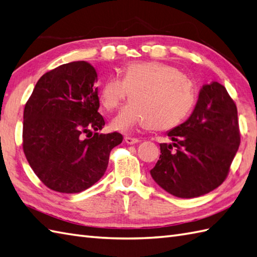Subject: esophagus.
Returning a JSON list of instances; mask_svg holds the SVG:
<instances>
[{"mask_svg": "<svg viewBox=\"0 0 257 257\" xmlns=\"http://www.w3.org/2000/svg\"><path fill=\"white\" fill-rule=\"evenodd\" d=\"M125 142H126L127 144L130 145H133V144H138L140 143V140L139 139H135V138H131V136H126V138H124Z\"/></svg>", "mask_w": 257, "mask_h": 257, "instance_id": "esophagus-1", "label": "esophagus"}]
</instances>
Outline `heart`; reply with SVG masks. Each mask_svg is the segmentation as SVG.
<instances>
[{"instance_id":"heart-1","label":"heart","mask_w":257,"mask_h":257,"mask_svg":"<svg viewBox=\"0 0 257 257\" xmlns=\"http://www.w3.org/2000/svg\"><path fill=\"white\" fill-rule=\"evenodd\" d=\"M131 100L112 119L111 126L127 133L136 126L165 131L178 125L195 101L191 81L177 68L161 61L132 62L122 70V79L110 77L99 93L101 105L113 111Z\"/></svg>"}]
</instances>
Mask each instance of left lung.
<instances>
[{
	"mask_svg": "<svg viewBox=\"0 0 257 257\" xmlns=\"http://www.w3.org/2000/svg\"><path fill=\"white\" fill-rule=\"evenodd\" d=\"M167 135L173 143L161 144L153 179L178 198L209 193L226 178L240 146L234 101L219 82L204 84L189 118Z\"/></svg>",
	"mask_w": 257,
	"mask_h": 257,
	"instance_id": "left-lung-1",
	"label": "left lung"
}]
</instances>
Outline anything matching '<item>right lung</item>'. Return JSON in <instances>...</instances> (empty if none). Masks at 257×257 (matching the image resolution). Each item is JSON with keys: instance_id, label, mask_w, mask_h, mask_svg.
I'll return each instance as SVG.
<instances>
[{"instance_id": "add662e5", "label": "right lung", "mask_w": 257, "mask_h": 257, "mask_svg": "<svg viewBox=\"0 0 257 257\" xmlns=\"http://www.w3.org/2000/svg\"><path fill=\"white\" fill-rule=\"evenodd\" d=\"M96 81L87 61L61 65L41 77L25 105L23 150L51 190L88 189L104 175L112 148L122 143L119 133H98L105 122L98 112Z\"/></svg>"}]
</instances>
